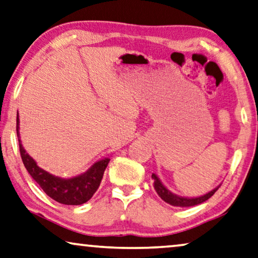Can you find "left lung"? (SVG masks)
<instances>
[{
    "label": "left lung",
    "mask_w": 258,
    "mask_h": 258,
    "mask_svg": "<svg viewBox=\"0 0 258 258\" xmlns=\"http://www.w3.org/2000/svg\"><path fill=\"white\" fill-rule=\"evenodd\" d=\"M151 178L154 179L155 181V189L156 192L158 193V196L162 198V199L165 201V203L172 205V206H178V207H189V206H196V205H199L204 201H206L210 199V198L214 194L216 191H218L219 187H216L211 191L210 193L205 194V196H201L199 198H182V197H178L175 194L171 193L169 189H167L165 186H164L160 180L157 177L156 174H152Z\"/></svg>",
    "instance_id": "left-lung-1"
}]
</instances>
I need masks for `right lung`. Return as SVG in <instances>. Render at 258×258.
Wrapping results in <instances>:
<instances>
[{
    "instance_id": "right-lung-1",
    "label": "right lung",
    "mask_w": 258,
    "mask_h": 258,
    "mask_svg": "<svg viewBox=\"0 0 258 258\" xmlns=\"http://www.w3.org/2000/svg\"><path fill=\"white\" fill-rule=\"evenodd\" d=\"M16 130L20 145V154L23 160L25 169L30 175L35 179L44 192L52 199L64 205H81L87 203L93 194L99 188L102 180L104 170L109 163V159L104 158L95 163L87 172L78 175L76 178L62 179L54 177L46 171L37 166L35 160L30 157L24 148L22 147L20 135H18V115L16 120Z\"/></svg>"
}]
</instances>
